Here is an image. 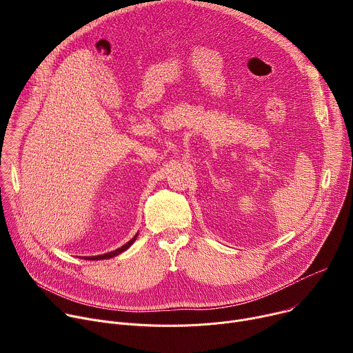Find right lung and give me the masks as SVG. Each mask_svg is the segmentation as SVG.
Listing matches in <instances>:
<instances>
[{
	"instance_id": "1",
	"label": "right lung",
	"mask_w": 353,
	"mask_h": 353,
	"mask_svg": "<svg viewBox=\"0 0 353 353\" xmlns=\"http://www.w3.org/2000/svg\"><path fill=\"white\" fill-rule=\"evenodd\" d=\"M137 237V236H135ZM135 237L134 239H131L128 243H125L124 245H121L120 248H117V250H114V251H110V253H106V254H103V256H94V257H85V260H106V259H112V257H116V256H119L120 253H123L124 250H127L132 243H134V240H135Z\"/></svg>"
}]
</instances>
